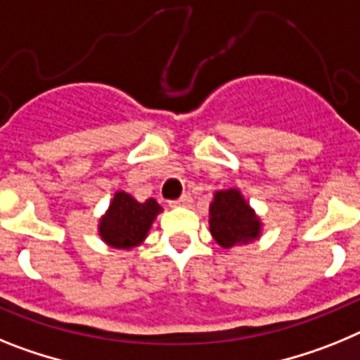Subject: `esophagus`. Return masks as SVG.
<instances>
[{
	"mask_svg": "<svg viewBox=\"0 0 360 360\" xmlns=\"http://www.w3.org/2000/svg\"><path fill=\"white\" fill-rule=\"evenodd\" d=\"M172 206H190L192 205V195L190 193H183L177 201H172Z\"/></svg>",
	"mask_w": 360,
	"mask_h": 360,
	"instance_id": "obj_1",
	"label": "esophagus"
}]
</instances>
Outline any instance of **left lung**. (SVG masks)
Segmentation results:
<instances>
[{"instance_id":"8db88e82","label":"left lung","mask_w":360,"mask_h":360,"mask_svg":"<svg viewBox=\"0 0 360 360\" xmlns=\"http://www.w3.org/2000/svg\"><path fill=\"white\" fill-rule=\"evenodd\" d=\"M210 233L221 248L248 245L259 239L262 223L240 190L228 188L214 193L210 202Z\"/></svg>"}]
</instances>
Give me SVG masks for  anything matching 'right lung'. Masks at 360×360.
<instances>
[{
  "mask_svg": "<svg viewBox=\"0 0 360 360\" xmlns=\"http://www.w3.org/2000/svg\"><path fill=\"white\" fill-rule=\"evenodd\" d=\"M162 212L155 199L139 202L130 193H114L108 210L99 219L98 232L103 243L117 250H132L139 246L148 236L155 217Z\"/></svg>",
  "mask_w": 360,
  "mask_h": 360,
  "instance_id": "obj_1",
  "label": "right lung"
}]
</instances>
